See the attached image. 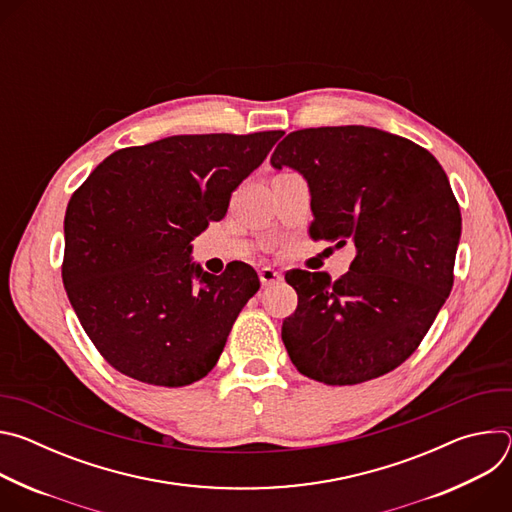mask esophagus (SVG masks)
Masks as SVG:
<instances>
[{"label":"esophagus","mask_w":512,"mask_h":512,"mask_svg":"<svg viewBox=\"0 0 512 512\" xmlns=\"http://www.w3.org/2000/svg\"><path fill=\"white\" fill-rule=\"evenodd\" d=\"M259 279H261L263 285H275V283H279V281L283 279V275H281L279 271L271 269V267H263V269L259 271Z\"/></svg>","instance_id":"obj_1"}]
</instances>
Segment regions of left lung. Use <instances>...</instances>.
<instances>
[{"instance_id": "obj_1", "label": "left lung", "mask_w": 512, "mask_h": 512, "mask_svg": "<svg viewBox=\"0 0 512 512\" xmlns=\"http://www.w3.org/2000/svg\"><path fill=\"white\" fill-rule=\"evenodd\" d=\"M271 166L300 172L312 194V239L354 245L348 273L294 269L298 308L281 338L296 369L358 385L405 362L454 285L462 214L450 180L421 145L364 125L291 131Z\"/></svg>"}]
</instances>
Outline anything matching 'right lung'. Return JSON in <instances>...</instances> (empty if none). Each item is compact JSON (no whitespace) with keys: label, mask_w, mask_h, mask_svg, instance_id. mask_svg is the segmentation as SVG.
Segmentation results:
<instances>
[{"label":"right lung","mask_w":512,"mask_h":512,"mask_svg":"<svg viewBox=\"0 0 512 512\" xmlns=\"http://www.w3.org/2000/svg\"><path fill=\"white\" fill-rule=\"evenodd\" d=\"M283 131L172 135L105 158L64 216L62 281L72 310L119 373L158 387L206 377L259 289L247 263L212 275L192 239Z\"/></svg>","instance_id":"right-lung-1"}]
</instances>
